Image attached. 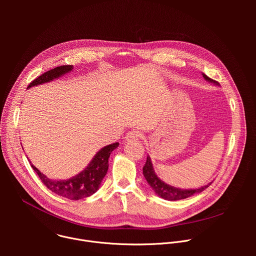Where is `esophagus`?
Instances as JSON below:
<instances>
[{
	"instance_id": "esophagus-1",
	"label": "esophagus",
	"mask_w": 256,
	"mask_h": 256,
	"mask_svg": "<svg viewBox=\"0 0 256 256\" xmlns=\"http://www.w3.org/2000/svg\"><path fill=\"white\" fill-rule=\"evenodd\" d=\"M142 134L138 130H132V132H128L126 136H124V140H138L142 138Z\"/></svg>"
}]
</instances>
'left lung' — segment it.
<instances>
[{"label":"left lung","instance_id":"8db88e82","mask_svg":"<svg viewBox=\"0 0 256 256\" xmlns=\"http://www.w3.org/2000/svg\"><path fill=\"white\" fill-rule=\"evenodd\" d=\"M202 77L204 78L206 81L212 83L216 86H218V83L216 81L212 80L210 78H208V76H206L204 74H202ZM142 174L147 180L148 184L152 188V190L155 192V194L157 196H159L160 198L167 200H184L196 194H200L202 190H204L206 188H208L210 186L212 182H210L208 184L204 186L202 188H190V190H184V188H177L174 186H171L169 184H167L166 182H164L163 180H161L157 174L155 173V170L153 168V164L151 161V158L148 156L147 157V161H146L144 166L142 167Z\"/></svg>","mask_w":256,"mask_h":256}]
</instances>
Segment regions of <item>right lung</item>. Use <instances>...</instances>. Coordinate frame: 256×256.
<instances>
[{
  "label": "right lung",
  "instance_id": "1",
  "mask_svg": "<svg viewBox=\"0 0 256 256\" xmlns=\"http://www.w3.org/2000/svg\"><path fill=\"white\" fill-rule=\"evenodd\" d=\"M72 68H74V66L66 64L50 70L38 78H36L34 81H32L29 84L28 88L52 82L66 75V72H70ZM118 142H114L112 144L105 146V147H103L96 153L91 162L83 171L66 180L50 179L34 165L31 164V167L38 173V175L44 182V184L50 190L66 198L78 200L92 196L99 190L101 182L108 170V159L110 157L112 151L118 147Z\"/></svg>",
  "mask_w": 256,
  "mask_h": 256
}]
</instances>
